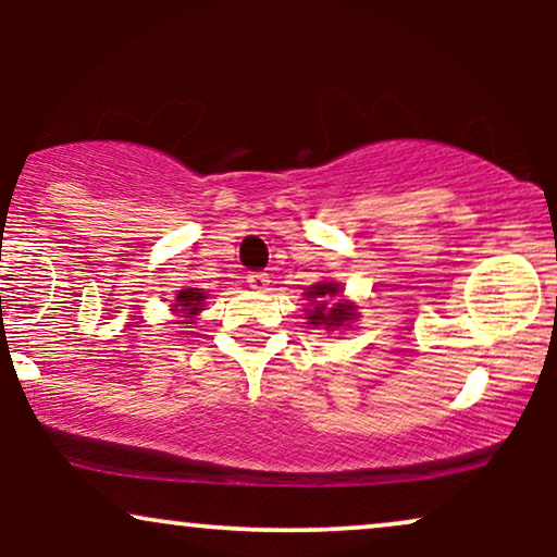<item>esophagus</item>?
Listing matches in <instances>:
<instances>
[{"mask_svg": "<svg viewBox=\"0 0 557 557\" xmlns=\"http://www.w3.org/2000/svg\"><path fill=\"white\" fill-rule=\"evenodd\" d=\"M270 285H272L270 274H264V272H251V274H248V287H251V290L270 293Z\"/></svg>", "mask_w": 557, "mask_h": 557, "instance_id": "1", "label": "esophagus"}]
</instances>
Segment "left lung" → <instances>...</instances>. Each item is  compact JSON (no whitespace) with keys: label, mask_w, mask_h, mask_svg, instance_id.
<instances>
[{"label":"left lung","mask_w":557,"mask_h":557,"mask_svg":"<svg viewBox=\"0 0 557 557\" xmlns=\"http://www.w3.org/2000/svg\"><path fill=\"white\" fill-rule=\"evenodd\" d=\"M304 296L309 300L306 319L311 327L327 332L350 330L359 319V304L343 298V287L332 280H319L317 285H309Z\"/></svg>","instance_id":"8db88e82"}]
</instances>
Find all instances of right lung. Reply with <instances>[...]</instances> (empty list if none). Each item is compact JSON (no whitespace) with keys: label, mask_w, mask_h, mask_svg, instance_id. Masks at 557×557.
<instances>
[{"label":"right lung","mask_w":557,"mask_h":557,"mask_svg":"<svg viewBox=\"0 0 557 557\" xmlns=\"http://www.w3.org/2000/svg\"><path fill=\"white\" fill-rule=\"evenodd\" d=\"M207 293L203 287H183V290L175 293V300H172V317H175V324H194V319L203 311V304H207Z\"/></svg>","instance_id":"obj_1"}]
</instances>
